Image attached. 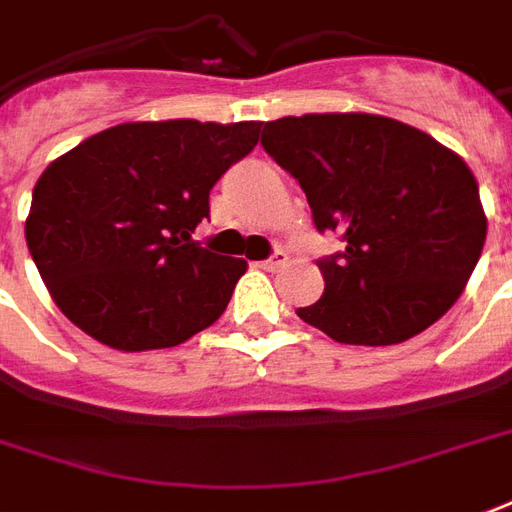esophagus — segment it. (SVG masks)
<instances>
[{"label":"esophagus","mask_w":512,"mask_h":512,"mask_svg":"<svg viewBox=\"0 0 512 512\" xmlns=\"http://www.w3.org/2000/svg\"><path fill=\"white\" fill-rule=\"evenodd\" d=\"M289 264V253L286 251H275L267 261H261V267L267 272H275V270H281V267H286Z\"/></svg>","instance_id":"34e87169"}]
</instances>
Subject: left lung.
I'll list each match as a JSON object with an SVG mask.
<instances>
[{"label": "left lung", "instance_id": "8db88e82", "mask_svg": "<svg viewBox=\"0 0 512 512\" xmlns=\"http://www.w3.org/2000/svg\"><path fill=\"white\" fill-rule=\"evenodd\" d=\"M261 147L292 174L319 231L346 248L319 259L324 294L297 316L338 343L390 346L445 316L483 253L475 174L423 130L379 114L267 122Z\"/></svg>", "mask_w": 512, "mask_h": 512}]
</instances>
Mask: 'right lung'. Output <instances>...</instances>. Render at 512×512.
<instances>
[{"mask_svg":"<svg viewBox=\"0 0 512 512\" xmlns=\"http://www.w3.org/2000/svg\"><path fill=\"white\" fill-rule=\"evenodd\" d=\"M261 122H125L48 166L26 245L70 322L119 352L169 349L226 311L248 264L201 248L210 190Z\"/></svg>","mask_w":512,"mask_h":512,"instance_id":"add662e5","label":"right lung"}]
</instances>
